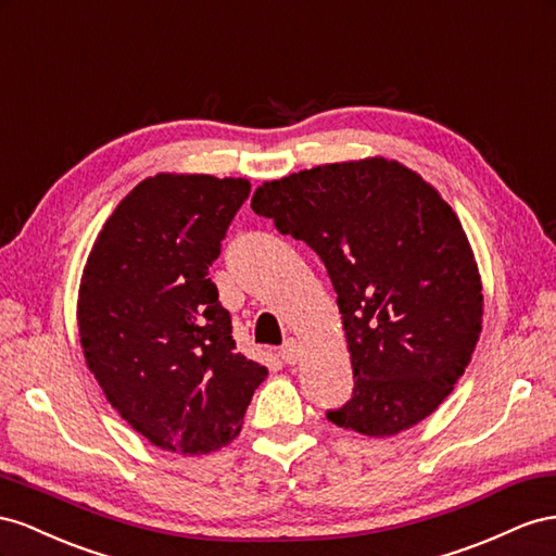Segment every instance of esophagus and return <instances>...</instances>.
Instances as JSON below:
<instances>
[{
  "mask_svg": "<svg viewBox=\"0 0 556 556\" xmlns=\"http://www.w3.org/2000/svg\"><path fill=\"white\" fill-rule=\"evenodd\" d=\"M279 356L283 363H289V366H293V363H298L300 358V346L295 340H287L283 342V346L279 349Z\"/></svg>",
  "mask_w": 556,
  "mask_h": 556,
  "instance_id": "obj_1",
  "label": "esophagus"
}]
</instances>
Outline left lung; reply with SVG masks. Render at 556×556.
Masks as SVG:
<instances>
[{
	"label": "left lung",
	"instance_id": "1",
	"mask_svg": "<svg viewBox=\"0 0 556 556\" xmlns=\"http://www.w3.org/2000/svg\"><path fill=\"white\" fill-rule=\"evenodd\" d=\"M328 269L354 391L328 421L389 438L426 419L464 375L482 330L478 263L450 204L387 157L263 184L251 200Z\"/></svg>",
	"mask_w": 556,
	"mask_h": 556
}]
</instances>
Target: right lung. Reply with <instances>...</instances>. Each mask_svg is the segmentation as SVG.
Returning <instances> with one entry per match:
<instances>
[{
  "label": "right lung",
  "mask_w": 556,
  "mask_h": 556,
  "mask_svg": "<svg viewBox=\"0 0 556 556\" xmlns=\"http://www.w3.org/2000/svg\"><path fill=\"white\" fill-rule=\"evenodd\" d=\"M251 193L247 179L155 174L92 244L78 336L106 401L155 447L204 454L240 433L267 377L237 352L210 265Z\"/></svg>",
  "instance_id": "add662e5"
}]
</instances>
